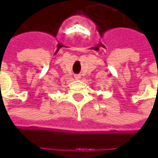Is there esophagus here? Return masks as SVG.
Wrapping results in <instances>:
<instances>
[{
	"label": "esophagus",
	"instance_id": "34e87169",
	"mask_svg": "<svg viewBox=\"0 0 158 158\" xmlns=\"http://www.w3.org/2000/svg\"><path fill=\"white\" fill-rule=\"evenodd\" d=\"M74 79H81V76L79 75V74H75V75H74Z\"/></svg>",
	"mask_w": 158,
	"mask_h": 158
}]
</instances>
